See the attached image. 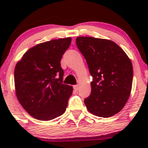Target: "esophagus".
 <instances>
[{"label": "esophagus", "instance_id": "esophagus-1", "mask_svg": "<svg viewBox=\"0 0 148 148\" xmlns=\"http://www.w3.org/2000/svg\"><path fill=\"white\" fill-rule=\"evenodd\" d=\"M73 88H74V90H78V88H79V87H78V84H77V85H74V86H73Z\"/></svg>", "mask_w": 148, "mask_h": 148}]
</instances>
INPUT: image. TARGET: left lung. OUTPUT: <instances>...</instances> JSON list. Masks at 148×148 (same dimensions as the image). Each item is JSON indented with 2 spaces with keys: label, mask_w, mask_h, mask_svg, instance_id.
<instances>
[{
  "label": "left lung",
  "mask_w": 148,
  "mask_h": 148,
  "mask_svg": "<svg viewBox=\"0 0 148 148\" xmlns=\"http://www.w3.org/2000/svg\"><path fill=\"white\" fill-rule=\"evenodd\" d=\"M75 42L92 78L91 93L84 99L87 110L103 118L114 116L130 96L133 76L131 61L112 40L78 37Z\"/></svg>",
  "instance_id": "left-lung-1"
}]
</instances>
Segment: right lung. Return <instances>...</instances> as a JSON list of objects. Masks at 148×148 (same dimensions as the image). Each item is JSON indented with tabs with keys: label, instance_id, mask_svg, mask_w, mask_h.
Returning <instances> with one entry per match:
<instances>
[{
	"label": "right lung",
	"instance_id": "obj_1",
	"mask_svg": "<svg viewBox=\"0 0 148 148\" xmlns=\"http://www.w3.org/2000/svg\"><path fill=\"white\" fill-rule=\"evenodd\" d=\"M70 44L71 38L41 43L30 48L17 63L14 73L17 98L34 118L49 121L66 110L73 87L63 84L61 60Z\"/></svg>",
	"mask_w": 148,
	"mask_h": 148
}]
</instances>
